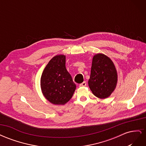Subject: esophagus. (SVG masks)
Here are the masks:
<instances>
[{
    "mask_svg": "<svg viewBox=\"0 0 146 146\" xmlns=\"http://www.w3.org/2000/svg\"><path fill=\"white\" fill-rule=\"evenodd\" d=\"M86 86V82H83V83H80V85H79V86L80 87H84V86Z\"/></svg>",
    "mask_w": 146,
    "mask_h": 146,
    "instance_id": "1",
    "label": "esophagus"
}]
</instances>
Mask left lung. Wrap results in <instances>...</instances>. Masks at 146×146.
I'll list each match as a JSON object with an SVG mask.
<instances>
[{
	"mask_svg": "<svg viewBox=\"0 0 146 146\" xmlns=\"http://www.w3.org/2000/svg\"><path fill=\"white\" fill-rule=\"evenodd\" d=\"M117 82V71L112 60L102 54L95 55L88 80L93 94L100 99L108 98L116 88Z\"/></svg>",
	"mask_w": 146,
	"mask_h": 146,
	"instance_id": "1",
	"label": "left lung"
}]
</instances>
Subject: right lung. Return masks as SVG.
I'll return each instance as SVG.
<instances>
[{"label":"right lung","instance_id":"add662e5","mask_svg":"<svg viewBox=\"0 0 146 146\" xmlns=\"http://www.w3.org/2000/svg\"><path fill=\"white\" fill-rule=\"evenodd\" d=\"M65 64V55L55 56L46 65L41 77V88L44 96L55 105L67 103L76 88Z\"/></svg>","mask_w":146,"mask_h":146}]
</instances>
